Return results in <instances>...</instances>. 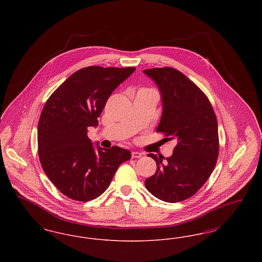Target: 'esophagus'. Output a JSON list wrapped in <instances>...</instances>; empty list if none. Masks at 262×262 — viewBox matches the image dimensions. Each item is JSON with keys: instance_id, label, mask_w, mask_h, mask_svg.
I'll use <instances>...</instances> for the list:
<instances>
[{"instance_id": "obj_1", "label": "esophagus", "mask_w": 262, "mask_h": 262, "mask_svg": "<svg viewBox=\"0 0 262 262\" xmlns=\"http://www.w3.org/2000/svg\"><path fill=\"white\" fill-rule=\"evenodd\" d=\"M141 156H142V154L139 153V152H137V151H134V152L132 153V157H133V158H140Z\"/></svg>"}]
</instances>
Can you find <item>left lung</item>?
Returning <instances> with one entry per match:
<instances>
[{
    "instance_id": "8db88e82",
    "label": "left lung",
    "mask_w": 262,
    "mask_h": 262,
    "mask_svg": "<svg viewBox=\"0 0 262 262\" xmlns=\"http://www.w3.org/2000/svg\"><path fill=\"white\" fill-rule=\"evenodd\" d=\"M143 73L161 94L162 115L157 132L177 142L173 154L166 159L153 153L147 155L155 160L157 170L144 185L155 198L179 202L196 193L214 170L219 152L217 119L205 94L181 72L156 68Z\"/></svg>"
}]
</instances>
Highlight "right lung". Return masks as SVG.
Masks as SVG:
<instances>
[{
    "instance_id": "obj_1",
    "label": "right lung",
    "mask_w": 262,
    "mask_h": 262,
    "mask_svg": "<svg viewBox=\"0 0 262 262\" xmlns=\"http://www.w3.org/2000/svg\"><path fill=\"white\" fill-rule=\"evenodd\" d=\"M136 68L81 69L71 75L47 100L38 123V154L42 168L66 196L88 201L111 184L119 166L132 157L129 150L113 146L97 149L88 138L89 126L113 91Z\"/></svg>"
}]
</instances>
